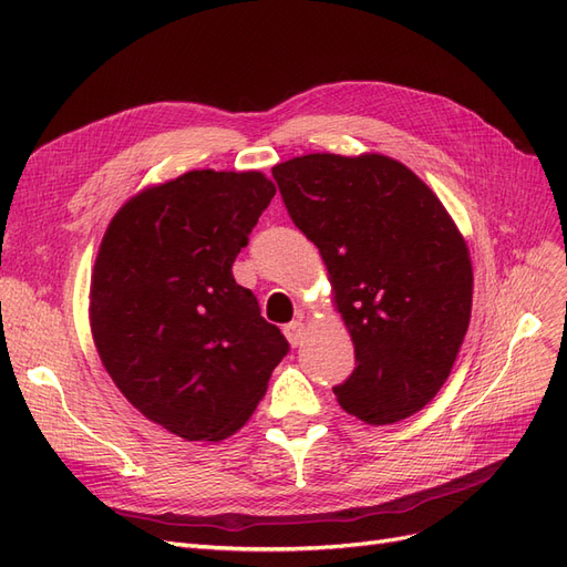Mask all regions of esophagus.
<instances>
[{
	"mask_svg": "<svg viewBox=\"0 0 567 567\" xmlns=\"http://www.w3.org/2000/svg\"><path fill=\"white\" fill-rule=\"evenodd\" d=\"M284 333H286L288 342H290V346H293V348L302 346V340H305V336H307V329H305V323H302V319H296V321H290V323H286V329H284Z\"/></svg>",
	"mask_w": 567,
	"mask_h": 567,
	"instance_id": "obj_1",
	"label": "esophagus"
}]
</instances>
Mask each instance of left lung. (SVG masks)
Listing matches in <instances>:
<instances>
[{
  "label": "left lung",
  "mask_w": 567,
  "mask_h": 567,
  "mask_svg": "<svg viewBox=\"0 0 567 567\" xmlns=\"http://www.w3.org/2000/svg\"><path fill=\"white\" fill-rule=\"evenodd\" d=\"M293 225L319 248L354 346L338 404L398 423L450 379L473 305L466 238L431 186L381 153H310L271 167Z\"/></svg>",
  "instance_id": "1"
}]
</instances>
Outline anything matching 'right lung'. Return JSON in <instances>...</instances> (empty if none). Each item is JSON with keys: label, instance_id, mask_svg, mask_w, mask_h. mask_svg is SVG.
Wrapping results in <instances>:
<instances>
[{"label": "right lung", "instance_id": "1", "mask_svg": "<svg viewBox=\"0 0 567 567\" xmlns=\"http://www.w3.org/2000/svg\"><path fill=\"white\" fill-rule=\"evenodd\" d=\"M277 186L262 173L192 169L132 196L99 246L94 346L117 390L184 440L234 435L288 352L231 265Z\"/></svg>", "mask_w": 567, "mask_h": 567}]
</instances>
